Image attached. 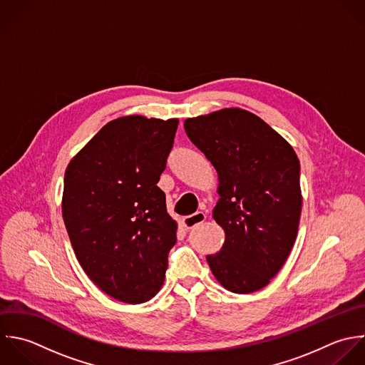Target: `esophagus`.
I'll list each match as a JSON object with an SVG mask.
<instances>
[{
	"instance_id": "34e87169",
	"label": "esophagus",
	"mask_w": 365,
	"mask_h": 365,
	"mask_svg": "<svg viewBox=\"0 0 365 365\" xmlns=\"http://www.w3.org/2000/svg\"><path fill=\"white\" fill-rule=\"evenodd\" d=\"M206 220V215L203 212H196L195 215H190V216H186L183 217V226L186 229H193L195 226L203 223Z\"/></svg>"
}]
</instances>
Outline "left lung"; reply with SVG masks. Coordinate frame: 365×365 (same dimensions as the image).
<instances>
[{
  "mask_svg": "<svg viewBox=\"0 0 365 365\" xmlns=\"http://www.w3.org/2000/svg\"><path fill=\"white\" fill-rule=\"evenodd\" d=\"M185 130L219 175L213 219L225 245L207 263L232 293L266 287L287 260L302 215L300 162L292 145L240 108L189 118Z\"/></svg>",
  "mask_w": 365,
  "mask_h": 365,
  "instance_id": "8db88e82",
  "label": "left lung"
}]
</instances>
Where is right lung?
Instances as JSON below:
<instances>
[{
  "mask_svg": "<svg viewBox=\"0 0 365 365\" xmlns=\"http://www.w3.org/2000/svg\"><path fill=\"white\" fill-rule=\"evenodd\" d=\"M178 119L140 115L106 123L69 162L62 217L86 276L129 304L162 287L176 222L158 187L173 148Z\"/></svg>",
  "mask_w": 365,
  "mask_h": 365,
  "instance_id": "obj_1",
  "label": "right lung"
}]
</instances>
